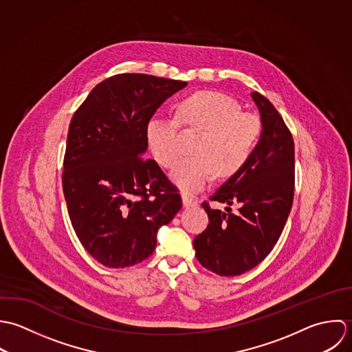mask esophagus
Here are the masks:
<instances>
[{
    "label": "esophagus",
    "instance_id": "esophagus-1",
    "mask_svg": "<svg viewBox=\"0 0 352 352\" xmlns=\"http://www.w3.org/2000/svg\"><path fill=\"white\" fill-rule=\"evenodd\" d=\"M182 203H184V207L185 208H190V207H195L197 204V201L195 200L193 196H189L186 193L182 195Z\"/></svg>",
    "mask_w": 352,
    "mask_h": 352
}]
</instances>
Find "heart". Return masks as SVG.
Masks as SVG:
<instances>
[{"mask_svg":"<svg viewBox=\"0 0 352 352\" xmlns=\"http://www.w3.org/2000/svg\"><path fill=\"white\" fill-rule=\"evenodd\" d=\"M178 122L201 132L192 151L196 156L184 159L171 173L173 182L185 192L200 190L214 173L219 178L235 175L252 157L263 132L260 118L241 111L235 99L216 91L195 92L178 104L177 120L159 116L148 124L151 151L167 168L181 156Z\"/></svg>","mask_w":352,"mask_h":352,"instance_id":"b5f03b06","label":"heart"}]
</instances>
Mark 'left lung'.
Here are the masks:
<instances>
[{"instance_id": "obj_1", "label": "left lung", "mask_w": 352, "mask_h": 352, "mask_svg": "<svg viewBox=\"0 0 352 352\" xmlns=\"http://www.w3.org/2000/svg\"><path fill=\"white\" fill-rule=\"evenodd\" d=\"M263 132L249 162L210 197L226 211L201 207L210 223L193 246L199 263L220 276H238L257 267L280 238L294 200L295 148L279 111L252 92ZM235 205L237 211L230 207Z\"/></svg>"}]
</instances>
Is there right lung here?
I'll return each instance as SVG.
<instances>
[{
  "label": "right lung",
  "instance_id": "obj_1",
  "mask_svg": "<svg viewBox=\"0 0 352 352\" xmlns=\"http://www.w3.org/2000/svg\"><path fill=\"white\" fill-rule=\"evenodd\" d=\"M186 84L120 73L99 82L72 117L64 196L78 241L104 267L148 258L157 230L182 208L178 189L144 152L149 120Z\"/></svg>",
  "mask_w": 352,
  "mask_h": 352
}]
</instances>
